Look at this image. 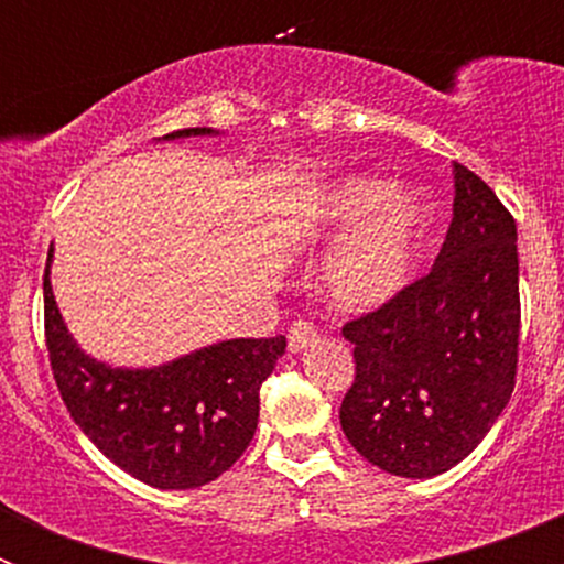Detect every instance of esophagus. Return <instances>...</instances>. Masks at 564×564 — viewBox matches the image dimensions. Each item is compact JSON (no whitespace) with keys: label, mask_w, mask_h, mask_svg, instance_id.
Listing matches in <instances>:
<instances>
[{"label":"esophagus","mask_w":564,"mask_h":564,"mask_svg":"<svg viewBox=\"0 0 564 564\" xmlns=\"http://www.w3.org/2000/svg\"><path fill=\"white\" fill-rule=\"evenodd\" d=\"M316 327L311 322H293L291 330H288V350L291 352H302L305 347H311L316 341Z\"/></svg>","instance_id":"1"}]
</instances>
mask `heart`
<instances>
[{
	"label": "heart",
	"instance_id": "b5f03b06",
	"mask_svg": "<svg viewBox=\"0 0 564 564\" xmlns=\"http://www.w3.org/2000/svg\"><path fill=\"white\" fill-rule=\"evenodd\" d=\"M338 231L318 265L322 293L336 311H378L410 285L430 231V203L415 186L347 174L327 183L296 217L299 237Z\"/></svg>",
	"mask_w": 564,
	"mask_h": 564
}]
</instances>
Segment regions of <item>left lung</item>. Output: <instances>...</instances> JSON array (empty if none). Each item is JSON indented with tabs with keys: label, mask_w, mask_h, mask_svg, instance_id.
<instances>
[{
	"label": "left lung",
	"mask_w": 564,
	"mask_h": 564,
	"mask_svg": "<svg viewBox=\"0 0 564 564\" xmlns=\"http://www.w3.org/2000/svg\"><path fill=\"white\" fill-rule=\"evenodd\" d=\"M452 174V226L432 271L341 330L356 344L344 435L372 466L412 480L471 455L517 376V223L475 172L455 163Z\"/></svg>",
	"instance_id": "obj_1"
}]
</instances>
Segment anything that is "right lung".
I'll return each instance as SVG.
<instances>
[{"label":"right lung","mask_w":564,"mask_h":564,"mask_svg":"<svg viewBox=\"0 0 564 564\" xmlns=\"http://www.w3.org/2000/svg\"><path fill=\"white\" fill-rule=\"evenodd\" d=\"M194 127L163 141L208 138ZM44 268V330L62 401L78 430L134 480L154 488H200L248 449L259 421V387L288 341L228 338L158 367H112L89 356L64 325Z\"/></svg>","instance_id":"1"}]
</instances>
